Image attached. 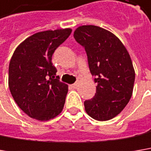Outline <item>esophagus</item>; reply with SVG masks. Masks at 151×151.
<instances>
[{
	"mask_svg": "<svg viewBox=\"0 0 151 151\" xmlns=\"http://www.w3.org/2000/svg\"><path fill=\"white\" fill-rule=\"evenodd\" d=\"M72 87H73V89H77V88H78V83H75V84H72Z\"/></svg>",
	"mask_w": 151,
	"mask_h": 151,
	"instance_id": "1",
	"label": "esophagus"
}]
</instances>
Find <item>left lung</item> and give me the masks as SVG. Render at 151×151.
Masks as SVG:
<instances>
[{
    "label": "left lung",
    "mask_w": 151,
    "mask_h": 151,
    "mask_svg": "<svg viewBox=\"0 0 151 151\" xmlns=\"http://www.w3.org/2000/svg\"><path fill=\"white\" fill-rule=\"evenodd\" d=\"M73 37L85 49L96 92L84 101L86 113L95 120H109L118 115L132 97L135 72L128 52L110 31L96 25H82Z\"/></svg>",
    "instance_id": "1"
}]
</instances>
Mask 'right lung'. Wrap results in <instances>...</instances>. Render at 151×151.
I'll use <instances>...</instances> for the list:
<instances>
[{"label":"right lung","instance_id":"right-lung-1","mask_svg":"<svg viewBox=\"0 0 151 151\" xmlns=\"http://www.w3.org/2000/svg\"><path fill=\"white\" fill-rule=\"evenodd\" d=\"M71 32L69 28L37 32L20 43L11 58L9 89L18 106L31 118L49 120L63 109L68 86L56 76L52 55Z\"/></svg>","mask_w":151,"mask_h":151}]
</instances>
